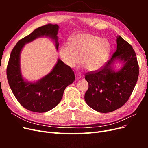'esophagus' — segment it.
Returning <instances> with one entry per match:
<instances>
[{
    "label": "esophagus",
    "mask_w": 148,
    "mask_h": 148,
    "mask_svg": "<svg viewBox=\"0 0 148 148\" xmlns=\"http://www.w3.org/2000/svg\"><path fill=\"white\" fill-rule=\"evenodd\" d=\"M75 78H76V79L78 80V79L82 78V77L79 75H78V74H75Z\"/></svg>",
    "instance_id": "34e87169"
}]
</instances>
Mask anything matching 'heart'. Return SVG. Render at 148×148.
Here are the masks:
<instances>
[{"instance_id": "1", "label": "heart", "mask_w": 148, "mask_h": 148, "mask_svg": "<svg viewBox=\"0 0 148 148\" xmlns=\"http://www.w3.org/2000/svg\"><path fill=\"white\" fill-rule=\"evenodd\" d=\"M112 45L108 39L88 33L75 34L69 39V45L59 49V55L66 65L74 68L79 63L89 71L100 70L108 60Z\"/></svg>"}]
</instances>
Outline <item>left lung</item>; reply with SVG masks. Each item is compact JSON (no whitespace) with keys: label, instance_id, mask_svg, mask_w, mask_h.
Here are the masks:
<instances>
[{"label":"left lung","instance_id":"8db88e82","mask_svg":"<svg viewBox=\"0 0 148 148\" xmlns=\"http://www.w3.org/2000/svg\"><path fill=\"white\" fill-rule=\"evenodd\" d=\"M117 50L102 70L85 76L89 84L85 93L86 104L99 112L117 110L128 100L139 75L136 56L132 46L120 36H117ZM119 62L122 66L116 69Z\"/></svg>","mask_w":148,"mask_h":148}]
</instances>
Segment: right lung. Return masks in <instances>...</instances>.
<instances>
[{"label": "right lung", "instance_id": "1", "mask_svg": "<svg viewBox=\"0 0 148 148\" xmlns=\"http://www.w3.org/2000/svg\"><path fill=\"white\" fill-rule=\"evenodd\" d=\"M59 29L57 25L48 24L34 29L17 42L8 61L7 77L13 94L22 106L34 112H46L59 104L65 89L75 81V74L71 68L58 59L50 73L38 81H28L21 73V52L26 44L44 36L51 38L58 51Z\"/></svg>", "mask_w": 148, "mask_h": 148}]
</instances>
